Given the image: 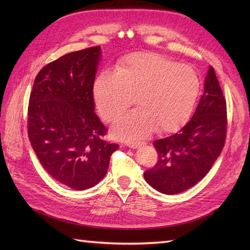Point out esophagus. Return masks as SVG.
Returning a JSON list of instances; mask_svg holds the SVG:
<instances>
[{
    "mask_svg": "<svg viewBox=\"0 0 250 250\" xmlns=\"http://www.w3.org/2000/svg\"><path fill=\"white\" fill-rule=\"evenodd\" d=\"M128 146H129V148H131V149H138L141 147V144L140 143H132V144H129Z\"/></svg>",
    "mask_w": 250,
    "mask_h": 250,
    "instance_id": "34e87169",
    "label": "esophagus"
}]
</instances>
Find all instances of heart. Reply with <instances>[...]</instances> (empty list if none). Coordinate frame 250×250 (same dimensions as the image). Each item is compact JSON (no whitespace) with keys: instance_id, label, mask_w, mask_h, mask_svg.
<instances>
[{"instance_id":"1","label":"heart","mask_w":250,"mask_h":250,"mask_svg":"<svg viewBox=\"0 0 250 250\" xmlns=\"http://www.w3.org/2000/svg\"><path fill=\"white\" fill-rule=\"evenodd\" d=\"M200 93V79L193 67L150 53L128 56L118 72L102 71L94 84V99L100 116L116 120L130 106L138 108L113 124V138L138 142L156 129L171 133L190 119Z\"/></svg>"}]
</instances>
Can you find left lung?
<instances>
[{
  "label": "left lung",
  "mask_w": 250,
  "mask_h": 250,
  "mask_svg": "<svg viewBox=\"0 0 250 250\" xmlns=\"http://www.w3.org/2000/svg\"><path fill=\"white\" fill-rule=\"evenodd\" d=\"M226 101L213 66L192 119L180 131L153 143L158 153L154 168L144 178L154 190L174 195L192 188L207 175L224 147Z\"/></svg>",
  "instance_id": "1"
}]
</instances>
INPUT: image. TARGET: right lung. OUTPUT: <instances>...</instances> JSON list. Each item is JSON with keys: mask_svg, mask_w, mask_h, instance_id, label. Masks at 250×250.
Returning <instances> with one entry per match:
<instances>
[{"mask_svg": "<svg viewBox=\"0 0 250 250\" xmlns=\"http://www.w3.org/2000/svg\"><path fill=\"white\" fill-rule=\"evenodd\" d=\"M101 48L63 55L40 71L29 100L28 135L50 175L74 190L93 188L107 172L119 148L94 112L93 87Z\"/></svg>", "mask_w": 250, "mask_h": 250, "instance_id": "obj_1", "label": "right lung"}]
</instances>
